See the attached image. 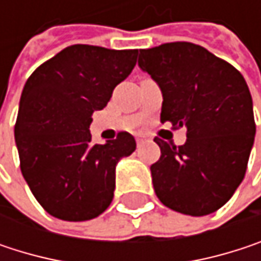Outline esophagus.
Instances as JSON below:
<instances>
[{"label":"esophagus","instance_id":"obj_1","mask_svg":"<svg viewBox=\"0 0 261 261\" xmlns=\"http://www.w3.org/2000/svg\"><path fill=\"white\" fill-rule=\"evenodd\" d=\"M136 142H137V145L140 146L143 142H146V137H145V136H137V137H136Z\"/></svg>","mask_w":261,"mask_h":261}]
</instances>
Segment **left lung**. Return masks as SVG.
Wrapping results in <instances>:
<instances>
[{
    "instance_id": "obj_1",
    "label": "left lung",
    "mask_w": 261,
    "mask_h": 261,
    "mask_svg": "<svg viewBox=\"0 0 261 261\" xmlns=\"http://www.w3.org/2000/svg\"><path fill=\"white\" fill-rule=\"evenodd\" d=\"M139 66L162 89L160 121L187 128L180 146L154 139L162 151L151 165L157 198L182 215L216 212L243 180L254 143L246 81L233 65L190 42L140 49Z\"/></svg>"
}]
</instances>
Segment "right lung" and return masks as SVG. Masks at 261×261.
<instances>
[{
  "mask_svg": "<svg viewBox=\"0 0 261 261\" xmlns=\"http://www.w3.org/2000/svg\"><path fill=\"white\" fill-rule=\"evenodd\" d=\"M137 49L71 45L42 63L27 80L15 140L21 172L37 202L69 222L99 216L112 202L115 169L136 149L127 131L93 143L92 115L131 74Z\"/></svg>",
  "mask_w": 261,
  "mask_h": 261,
  "instance_id": "add662e5",
  "label": "right lung"
}]
</instances>
